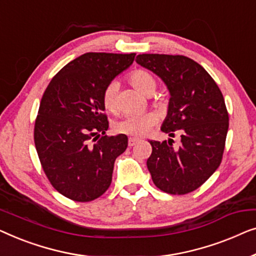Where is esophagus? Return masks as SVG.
I'll return each mask as SVG.
<instances>
[{"label":"esophagus","mask_w":256,"mask_h":256,"mask_svg":"<svg viewBox=\"0 0 256 256\" xmlns=\"http://www.w3.org/2000/svg\"><path fill=\"white\" fill-rule=\"evenodd\" d=\"M138 142H139V140L136 139V138H130V139H128V146H130V147L134 146Z\"/></svg>","instance_id":"1"}]
</instances>
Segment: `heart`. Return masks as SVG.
Instances as JSON below:
<instances>
[{
	"label": "heart",
	"instance_id": "heart-1",
	"mask_svg": "<svg viewBox=\"0 0 256 256\" xmlns=\"http://www.w3.org/2000/svg\"><path fill=\"white\" fill-rule=\"evenodd\" d=\"M128 80L133 87L145 95H152L156 89V80L148 72L136 70L130 74ZM117 82H110L103 92V106L108 111L117 110ZM156 123V117L152 114H126L114 123V131L122 134L142 136L150 131Z\"/></svg>",
	"mask_w": 256,
	"mask_h": 256
}]
</instances>
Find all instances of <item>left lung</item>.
<instances>
[{
  "label": "left lung",
  "instance_id": "1",
  "mask_svg": "<svg viewBox=\"0 0 256 256\" xmlns=\"http://www.w3.org/2000/svg\"><path fill=\"white\" fill-rule=\"evenodd\" d=\"M136 64L158 75L170 98L161 131L181 134L178 147L150 140L147 168L158 188L184 195L203 184L222 162L228 114L220 89L210 74L190 58L139 54Z\"/></svg>",
  "mask_w": 256,
  "mask_h": 256
}]
</instances>
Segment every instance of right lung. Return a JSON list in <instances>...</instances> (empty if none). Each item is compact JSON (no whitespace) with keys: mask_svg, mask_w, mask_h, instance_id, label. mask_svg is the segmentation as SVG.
Masks as SVG:
<instances>
[{"mask_svg":"<svg viewBox=\"0 0 256 256\" xmlns=\"http://www.w3.org/2000/svg\"><path fill=\"white\" fill-rule=\"evenodd\" d=\"M134 56L84 53L58 72L42 97L36 150L51 184L67 198L90 202L111 184L114 160L126 150L128 136H106L103 92Z\"/></svg>","mask_w":256,"mask_h":256,"instance_id":"1","label":"right lung"}]
</instances>
